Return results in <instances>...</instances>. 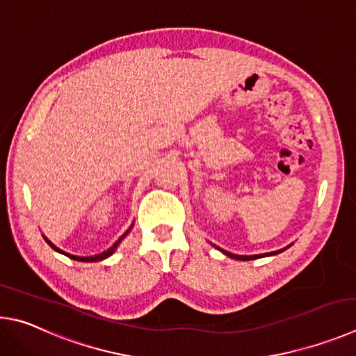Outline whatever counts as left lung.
<instances>
[{
  "label": "left lung",
  "instance_id": "left-lung-1",
  "mask_svg": "<svg viewBox=\"0 0 356 356\" xmlns=\"http://www.w3.org/2000/svg\"><path fill=\"white\" fill-rule=\"evenodd\" d=\"M286 248H289V245L286 247ZM286 248H283V250H277V252H270V253H263V254H250V257H245V254H233V253H229V252H225V250H220L222 253H225L227 257H229V258H233V259H239V261H250V259H257V258H264V257H272V254H278V253H282V252H284Z\"/></svg>",
  "mask_w": 356,
  "mask_h": 356
}]
</instances>
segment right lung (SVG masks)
Wrapping results in <instances>:
<instances>
[{"label":"right lung","instance_id":"1","mask_svg":"<svg viewBox=\"0 0 356 356\" xmlns=\"http://www.w3.org/2000/svg\"><path fill=\"white\" fill-rule=\"evenodd\" d=\"M131 228H133V225H131L128 229H127V233H124V234H122L120 236V238H118V241L115 242V244L114 245H112L111 248H108V250H106V252H103V253H99V254H95V257H74V254H70V253H65V252H62L60 250V248H58V247H56V245H53L51 244V242H49L47 238H45V241L48 242V244H49V247H51V248H54V250L56 252H59V253H62V254H65V257H68V258H70V259H74V261H83V263H93V261H102V259H106V258H108V257H111V254L112 253H114L115 252V248L118 247V244H120V242H122V239L124 238V236H127L129 232H131Z\"/></svg>","mask_w":356,"mask_h":356}]
</instances>
